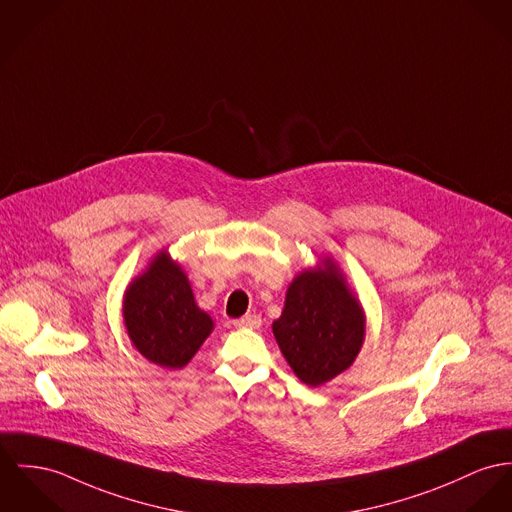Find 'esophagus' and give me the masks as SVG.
<instances>
[{
  "label": "esophagus",
  "mask_w": 512,
  "mask_h": 512,
  "mask_svg": "<svg viewBox=\"0 0 512 512\" xmlns=\"http://www.w3.org/2000/svg\"><path fill=\"white\" fill-rule=\"evenodd\" d=\"M234 325H236V327H251V329H257V327L261 325V315H243V317H239V319L234 321Z\"/></svg>",
  "instance_id": "1"
}]
</instances>
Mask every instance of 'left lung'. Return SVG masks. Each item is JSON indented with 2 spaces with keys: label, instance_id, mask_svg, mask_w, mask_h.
Instances as JSON below:
<instances>
[{
  "label": "left lung",
  "instance_id": "left-lung-1",
  "mask_svg": "<svg viewBox=\"0 0 512 512\" xmlns=\"http://www.w3.org/2000/svg\"><path fill=\"white\" fill-rule=\"evenodd\" d=\"M364 329V312L329 257L292 280L282 315L273 323L286 362L312 388L333 380L353 364Z\"/></svg>",
  "mask_w": 512,
  "mask_h": 512
}]
</instances>
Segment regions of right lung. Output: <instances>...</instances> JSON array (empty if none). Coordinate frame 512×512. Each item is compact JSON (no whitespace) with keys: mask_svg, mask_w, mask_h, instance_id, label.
<instances>
[{"mask_svg":"<svg viewBox=\"0 0 512 512\" xmlns=\"http://www.w3.org/2000/svg\"><path fill=\"white\" fill-rule=\"evenodd\" d=\"M124 325L138 353L167 370L189 364L212 333V317L195 302L181 265L159 251L124 294Z\"/></svg>","mask_w":512,"mask_h":512,"instance_id":"right-lung-1","label":"right lung"}]
</instances>
